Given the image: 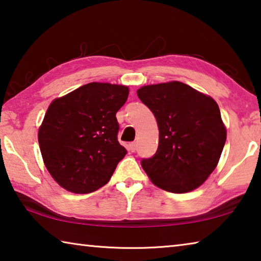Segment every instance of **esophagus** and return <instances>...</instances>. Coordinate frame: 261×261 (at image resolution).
Instances as JSON below:
<instances>
[{
    "mask_svg": "<svg viewBox=\"0 0 261 261\" xmlns=\"http://www.w3.org/2000/svg\"><path fill=\"white\" fill-rule=\"evenodd\" d=\"M127 148H129V151H131V152H136L137 144L136 143H130L129 145H127Z\"/></svg>",
    "mask_w": 261,
    "mask_h": 261,
    "instance_id": "34e87169",
    "label": "esophagus"
}]
</instances>
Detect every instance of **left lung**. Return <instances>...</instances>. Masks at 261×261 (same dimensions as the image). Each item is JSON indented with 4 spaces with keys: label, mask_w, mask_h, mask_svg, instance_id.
<instances>
[{
    "label": "left lung",
    "mask_w": 261,
    "mask_h": 261,
    "mask_svg": "<svg viewBox=\"0 0 261 261\" xmlns=\"http://www.w3.org/2000/svg\"><path fill=\"white\" fill-rule=\"evenodd\" d=\"M138 98L152 110L159 127L158 151L141 167L166 191H193L218 166L227 139L216 101L180 82L141 86Z\"/></svg>",
    "instance_id": "1"
}]
</instances>
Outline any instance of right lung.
Returning <instances> with one entry per match:
<instances>
[{"label":"right lung","instance_id":"add662e5","mask_svg":"<svg viewBox=\"0 0 261 261\" xmlns=\"http://www.w3.org/2000/svg\"><path fill=\"white\" fill-rule=\"evenodd\" d=\"M129 87L90 83L51 101L38 131L42 160L55 182L90 193L109 182L126 149L117 140L116 113Z\"/></svg>","mask_w":261,"mask_h":261}]
</instances>
